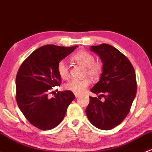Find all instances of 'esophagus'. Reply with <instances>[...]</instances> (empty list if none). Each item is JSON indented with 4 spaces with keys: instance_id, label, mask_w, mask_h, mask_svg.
Returning <instances> with one entry per match:
<instances>
[{
    "instance_id": "1",
    "label": "esophagus",
    "mask_w": 152,
    "mask_h": 152,
    "mask_svg": "<svg viewBox=\"0 0 152 152\" xmlns=\"http://www.w3.org/2000/svg\"><path fill=\"white\" fill-rule=\"evenodd\" d=\"M75 96H76V97H78L79 96H80V94L79 93H74Z\"/></svg>"
}]
</instances>
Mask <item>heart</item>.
Listing matches in <instances>:
<instances>
[{
	"mask_svg": "<svg viewBox=\"0 0 152 152\" xmlns=\"http://www.w3.org/2000/svg\"><path fill=\"white\" fill-rule=\"evenodd\" d=\"M72 60L85 68L84 74L88 75L92 79H97L101 76L103 65L102 62L95 61V57L87 51L81 50L72 56ZM59 76L63 80L70 78L69 68L64 61H60L57 67ZM91 80L88 78L81 80H72L65 84V89L74 93H81L90 85Z\"/></svg>",
	"mask_w": 152,
	"mask_h": 152,
	"instance_id": "obj_1",
	"label": "heart"
}]
</instances>
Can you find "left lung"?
<instances>
[{"mask_svg": "<svg viewBox=\"0 0 152 152\" xmlns=\"http://www.w3.org/2000/svg\"><path fill=\"white\" fill-rule=\"evenodd\" d=\"M90 49L100 56L103 68L100 81L91 89L100 95L89 97L86 114L95 127L108 130L119 125L130 112L137 92L135 72L128 58L112 46L102 44ZM100 96L104 100L101 102Z\"/></svg>", "mask_w": 152, "mask_h": 152, "instance_id": "8db88e82", "label": "left lung"}]
</instances>
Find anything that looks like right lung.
<instances>
[{
    "label": "right lung",
    "mask_w": 152,
    "mask_h": 152,
    "mask_svg": "<svg viewBox=\"0 0 152 152\" xmlns=\"http://www.w3.org/2000/svg\"><path fill=\"white\" fill-rule=\"evenodd\" d=\"M77 47L43 46L28 56L19 68L16 77L17 105L30 124L40 130L57 127L76 97L69 90L58 92L52 98L48 95L52 87L61 83L57 71L58 63Z\"/></svg>",
    "instance_id": "add662e5"
}]
</instances>
